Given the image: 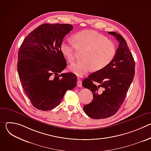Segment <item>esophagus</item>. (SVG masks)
<instances>
[{
    "label": "esophagus",
    "mask_w": 151,
    "mask_h": 151,
    "mask_svg": "<svg viewBox=\"0 0 151 151\" xmlns=\"http://www.w3.org/2000/svg\"><path fill=\"white\" fill-rule=\"evenodd\" d=\"M82 81H80V80H78V81H77V87L81 88V87H82Z\"/></svg>",
    "instance_id": "obj_1"
}]
</instances>
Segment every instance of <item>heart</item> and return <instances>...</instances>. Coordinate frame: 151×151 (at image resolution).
<instances>
[{
    "instance_id": "obj_1",
    "label": "heart",
    "mask_w": 151,
    "mask_h": 151,
    "mask_svg": "<svg viewBox=\"0 0 151 151\" xmlns=\"http://www.w3.org/2000/svg\"><path fill=\"white\" fill-rule=\"evenodd\" d=\"M73 44L63 41L60 50L69 63L75 60L76 49L84 50L82 60L70 66V70L78 76H82L93 69L98 71L107 66L113 59L115 48L113 43L94 30H83L73 37Z\"/></svg>"
}]
</instances>
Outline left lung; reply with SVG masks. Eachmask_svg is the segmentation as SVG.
I'll use <instances>...</instances> for the list:
<instances>
[{
    "mask_svg": "<svg viewBox=\"0 0 151 151\" xmlns=\"http://www.w3.org/2000/svg\"><path fill=\"white\" fill-rule=\"evenodd\" d=\"M119 42L116 54L104 68L88 76L82 86L93 95L92 101L83 106L85 113L93 119L111 117L120 108L135 74V63L125 39L108 32Z\"/></svg>",
    "mask_w": 151,
    "mask_h": 151,
    "instance_id": "left-lung-1",
    "label": "left lung"
}]
</instances>
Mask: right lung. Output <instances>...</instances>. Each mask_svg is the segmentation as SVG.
I'll return each instance as SVG.
<instances>
[{"label":"right lung","mask_w":151,"mask_h":151,"mask_svg":"<svg viewBox=\"0 0 151 151\" xmlns=\"http://www.w3.org/2000/svg\"><path fill=\"white\" fill-rule=\"evenodd\" d=\"M72 29L69 24H42L30 32L20 46L17 62L19 78L36 109L46 111L55 108L66 92L76 86L75 74L59 75L67 66L60 45Z\"/></svg>","instance_id":"add662e5"}]
</instances>
